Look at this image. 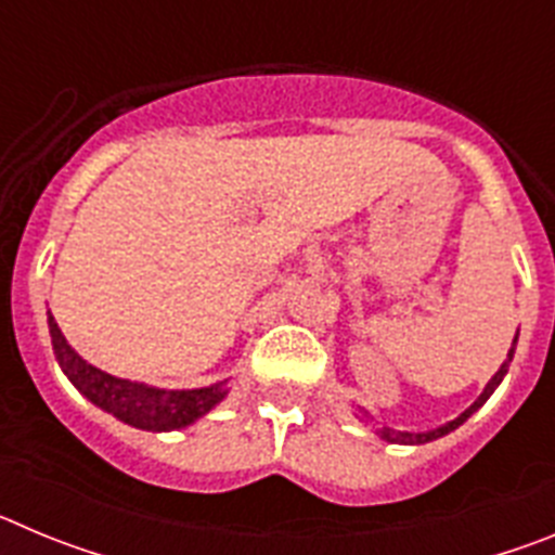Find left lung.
<instances>
[{
    "label": "left lung",
    "mask_w": 555,
    "mask_h": 555,
    "mask_svg": "<svg viewBox=\"0 0 555 555\" xmlns=\"http://www.w3.org/2000/svg\"><path fill=\"white\" fill-rule=\"evenodd\" d=\"M514 341H517V338H514ZM512 358H514V347H512V350H508V358H506V361H503V366H500V370L494 372V377H492V380H489V386H487V389H483V395H480L478 400H475V403L469 405V409L464 411V414L459 416V420H453V423H448V425H444V428H436V430H430V434H400V430L380 428V436H384L386 442H400V444H423V442H430V439H439V436L450 434V430H455V428H459V425L464 423V420H467L469 414H473V411H478L480 405L487 403V400H489V395H492V391L498 389V386H500V380H503V375H506V372H508V364H512Z\"/></svg>",
    "instance_id": "left-lung-1"
}]
</instances>
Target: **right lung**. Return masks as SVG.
I'll use <instances>...</instances> for the list:
<instances>
[{
  "instance_id": "add662e5",
  "label": "right lung",
  "mask_w": 555,
  "mask_h": 555,
  "mask_svg": "<svg viewBox=\"0 0 555 555\" xmlns=\"http://www.w3.org/2000/svg\"><path fill=\"white\" fill-rule=\"evenodd\" d=\"M49 336H52V350H55L57 364L66 372V377L82 395L113 414L121 423L144 430H175L185 428L203 414H208L214 405L224 397V384L208 386V389H185V391H164L152 389L144 384H132L125 377H113L107 372L96 370L88 361H82L66 336L57 327L55 317L49 313Z\"/></svg>"
}]
</instances>
